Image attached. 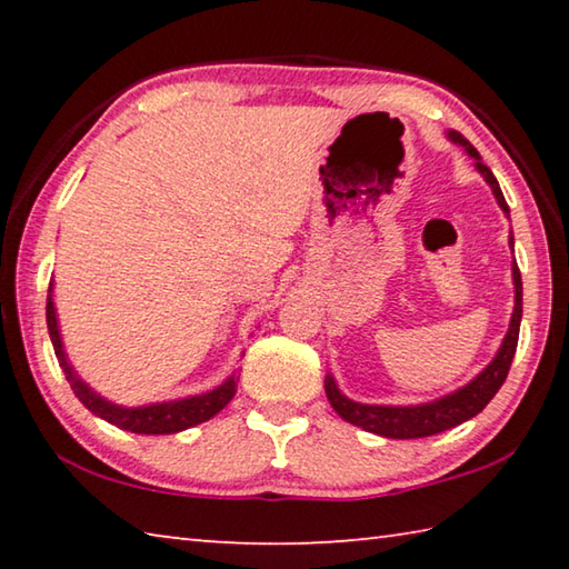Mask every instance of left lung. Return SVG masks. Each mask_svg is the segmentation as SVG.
<instances>
[{"label": "left lung", "mask_w": 569, "mask_h": 569, "mask_svg": "<svg viewBox=\"0 0 569 569\" xmlns=\"http://www.w3.org/2000/svg\"><path fill=\"white\" fill-rule=\"evenodd\" d=\"M449 140L465 148L469 158H475V166L481 172V178L489 182V188H492L499 208L509 216V206L502 196V188H499L492 170L481 162L475 146H471L465 134H459L455 130H449ZM509 246L515 250L512 236H509ZM512 281H515V311H512V321H509V331L505 336L502 346H499L492 363H489L477 379H471L467 387L451 391L441 399L417 403V407H381V403H359V401H351L349 397H343L341 389L336 387V381L329 373L323 381V387H326V397H329L336 413H339L343 421L353 423V427H361L366 431H371V435H379L387 439L431 437L451 427H459L461 421H467L471 417H477V413L492 401L499 387L505 383L509 366H512L515 351H517L519 321H522V276H519L517 263L512 266Z\"/></svg>", "instance_id": "left-lung-1"}]
</instances>
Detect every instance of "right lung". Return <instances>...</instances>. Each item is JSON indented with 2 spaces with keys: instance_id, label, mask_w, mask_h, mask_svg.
I'll list each match as a JSON object with an SVG mask.
<instances>
[{
  "instance_id": "add662e5",
  "label": "right lung",
  "mask_w": 569,
  "mask_h": 569,
  "mask_svg": "<svg viewBox=\"0 0 569 569\" xmlns=\"http://www.w3.org/2000/svg\"><path fill=\"white\" fill-rule=\"evenodd\" d=\"M47 329H50L57 361H60L64 377L74 391V397L80 399L84 407L94 413V417L110 421L124 431H132V435H178L182 429H190L196 427V423H203L210 417H216V413L236 397L238 377L236 373H230L220 387H216L213 391L198 393V397L148 403V407H118V403L102 399L98 391H92L88 383L77 377L70 361H67L62 336H60V323H57V311L52 301V283H50V296H47Z\"/></svg>"
}]
</instances>
